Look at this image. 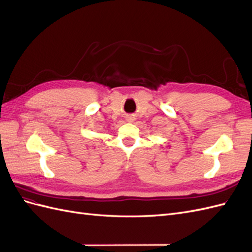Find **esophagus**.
I'll list each match as a JSON object with an SVG mask.
<instances>
[{
    "label": "esophagus",
    "mask_w": 252,
    "mask_h": 252,
    "mask_svg": "<svg viewBox=\"0 0 252 252\" xmlns=\"http://www.w3.org/2000/svg\"><path fill=\"white\" fill-rule=\"evenodd\" d=\"M133 120H134L133 117H128V118H127V121H128V122H132Z\"/></svg>",
    "instance_id": "esophagus-1"
}]
</instances>
